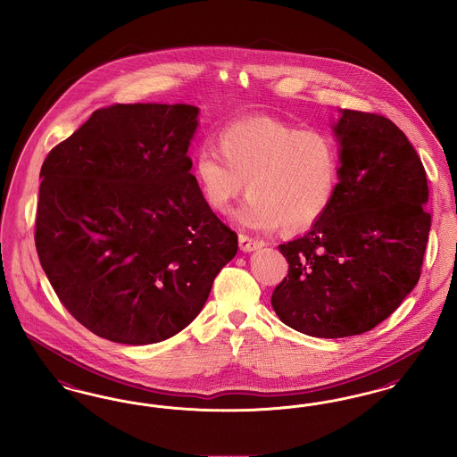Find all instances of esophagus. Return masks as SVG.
<instances>
[{"label":"esophagus","instance_id":"esophagus-1","mask_svg":"<svg viewBox=\"0 0 457 457\" xmlns=\"http://www.w3.org/2000/svg\"><path fill=\"white\" fill-rule=\"evenodd\" d=\"M238 245H240V251H244V253H253V251H256V249H261V247L264 245V242L258 240V238H253L249 237V236L240 234V236H238Z\"/></svg>","mask_w":457,"mask_h":457}]
</instances>
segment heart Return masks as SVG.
Here are the masks:
<instances>
[{"mask_svg":"<svg viewBox=\"0 0 457 457\" xmlns=\"http://www.w3.org/2000/svg\"><path fill=\"white\" fill-rule=\"evenodd\" d=\"M217 146L220 154L201 146L195 157L199 191L213 212L225 213L247 182L249 198L237 212L244 227L279 225L285 234H297L316 225L337 196L339 148L322 129L256 116L223 126Z\"/></svg>","mask_w":457,"mask_h":457,"instance_id":"heart-1","label":"heart"}]
</instances>
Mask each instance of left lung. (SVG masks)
<instances>
[{"label":"left lung","instance_id":"obj_1","mask_svg":"<svg viewBox=\"0 0 457 457\" xmlns=\"http://www.w3.org/2000/svg\"><path fill=\"white\" fill-rule=\"evenodd\" d=\"M339 184L303 237L278 245L288 275L271 295L287 326L316 337L361 335L415 288L432 217L417 150L380 114L341 111Z\"/></svg>","mask_w":457,"mask_h":457}]
</instances>
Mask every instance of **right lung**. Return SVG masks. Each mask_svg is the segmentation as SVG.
<instances>
[{
	"instance_id": "right-lung-1",
	"label": "right lung",
	"mask_w": 457,
	"mask_h": 457,
	"mask_svg": "<svg viewBox=\"0 0 457 457\" xmlns=\"http://www.w3.org/2000/svg\"><path fill=\"white\" fill-rule=\"evenodd\" d=\"M187 104L96 111L40 169L36 247L61 303L124 345L172 337L198 316L237 234L189 172Z\"/></svg>"
}]
</instances>
